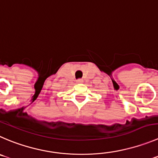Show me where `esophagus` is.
Instances as JSON below:
<instances>
[{
  "label": "esophagus",
  "mask_w": 158,
  "mask_h": 158,
  "mask_svg": "<svg viewBox=\"0 0 158 158\" xmlns=\"http://www.w3.org/2000/svg\"><path fill=\"white\" fill-rule=\"evenodd\" d=\"M82 82H83V80H82V79H78V80H77V83L78 84H81L82 83Z\"/></svg>",
  "instance_id": "esophagus-1"
}]
</instances>
